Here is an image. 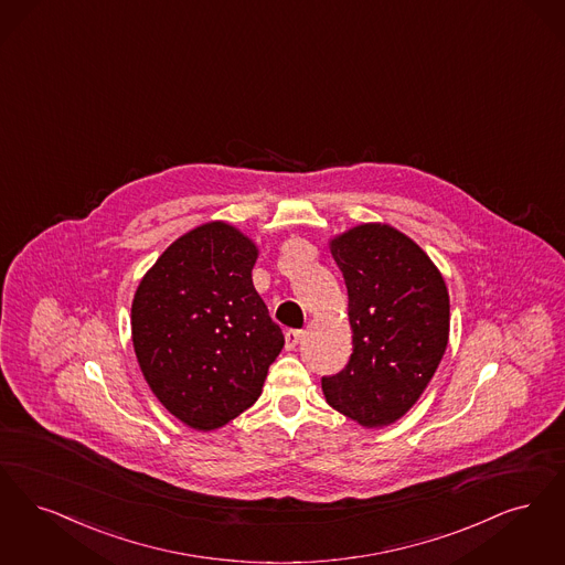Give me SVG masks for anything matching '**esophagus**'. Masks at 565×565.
<instances>
[{"label":"esophagus","mask_w":565,"mask_h":565,"mask_svg":"<svg viewBox=\"0 0 565 565\" xmlns=\"http://www.w3.org/2000/svg\"><path fill=\"white\" fill-rule=\"evenodd\" d=\"M301 335H303L301 329H287V331H285V344H287V348L294 350L295 345L299 344Z\"/></svg>","instance_id":"esophagus-1"}]
</instances>
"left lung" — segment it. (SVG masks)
Here are the masks:
<instances>
[{
    "label": "left lung",
    "mask_w": 565,
    "mask_h": 565,
    "mask_svg": "<svg viewBox=\"0 0 565 565\" xmlns=\"http://www.w3.org/2000/svg\"><path fill=\"white\" fill-rule=\"evenodd\" d=\"M348 289L352 354L322 377L327 403L361 426L405 416L441 363L449 295L441 271L391 225L365 223L331 243Z\"/></svg>",
    "instance_id": "obj_1"
}]
</instances>
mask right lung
<instances>
[{"mask_svg":"<svg viewBox=\"0 0 565 565\" xmlns=\"http://www.w3.org/2000/svg\"><path fill=\"white\" fill-rule=\"evenodd\" d=\"M257 248L227 223L174 241L132 301V344L149 388L188 426L213 430L262 394L285 345L255 291Z\"/></svg>","mask_w":565,"mask_h":565,"instance_id":"right-lung-1","label":"right lung"}]
</instances>
